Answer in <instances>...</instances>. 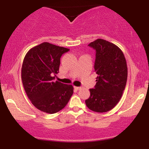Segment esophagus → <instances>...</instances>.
Wrapping results in <instances>:
<instances>
[{"mask_svg":"<svg viewBox=\"0 0 149 149\" xmlns=\"http://www.w3.org/2000/svg\"><path fill=\"white\" fill-rule=\"evenodd\" d=\"M74 88L75 89H77V90H79V89H81V87H74Z\"/></svg>","mask_w":149,"mask_h":149,"instance_id":"34e87169","label":"esophagus"}]
</instances>
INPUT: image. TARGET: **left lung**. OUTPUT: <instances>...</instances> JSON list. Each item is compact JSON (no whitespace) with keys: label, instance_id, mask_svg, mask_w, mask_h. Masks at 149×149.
Here are the masks:
<instances>
[{"label":"left lung","instance_id":"1","mask_svg":"<svg viewBox=\"0 0 149 149\" xmlns=\"http://www.w3.org/2000/svg\"><path fill=\"white\" fill-rule=\"evenodd\" d=\"M88 46L95 51L94 70L97 77L85 104L91 111L105 113L113 109L122 96L127 79V63L122 51L107 40L98 38Z\"/></svg>","mask_w":149,"mask_h":149}]
</instances>
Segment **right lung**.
<instances>
[{
  "mask_svg": "<svg viewBox=\"0 0 149 149\" xmlns=\"http://www.w3.org/2000/svg\"><path fill=\"white\" fill-rule=\"evenodd\" d=\"M69 49L45 42L28 51L22 68L24 88L32 104L49 114L58 113L68 104L73 93L71 85L56 81L60 58Z\"/></svg>",
  "mask_w": 149,
  "mask_h": 149,
  "instance_id": "right-lung-1",
  "label": "right lung"
}]
</instances>
